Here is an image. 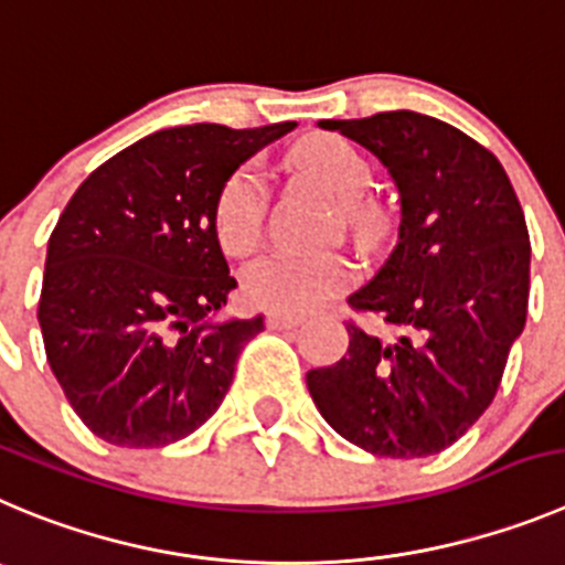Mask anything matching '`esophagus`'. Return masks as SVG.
<instances>
[{
    "instance_id": "esophagus-1",
    "label": "esophagus",
    "mask_w": 565,
    "mask_h": 565,
    "mask_svg": "<svg viewBox=\"0 0 565 565\" xmlns=\"http://www.w3.org/2000/svg\"><path fill=\"white\" fill-rule=\"evenodd\" d=\"M303 323V315L298 312H267V326L270 329H295Z\"/></svg>"
}]
</instances>
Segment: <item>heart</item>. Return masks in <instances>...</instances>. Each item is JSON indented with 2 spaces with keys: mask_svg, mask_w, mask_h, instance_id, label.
<instances>
[{
  "mask_svg": "<svg viewBox=\"0 0 565 565\" xmlns=\"http://www.w3.org/2000/svg\"><path fill=\"white\" fill-rule=\"evenodd\" d=\"M292 163L340 200L342 220L360 239L382 228V211L365 192L373 183L367 158L342 136L318 134L292 150ZM267 186L253 163H242L220 183L211 203V231L228 256H247L262 236ZM356 270L342 253H270L242 276V289L256 307L273 312H303L351 287Z\"/></svg>",
  "mask_w": 565,
  "mask_h": 565,
  "instance_id": "1",
  "label": "heart"
}]
</instances>
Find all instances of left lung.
Returning a JSON list of instances; mask_svg holds the SVG:
<instances>
[{"label":"left lung","mask_w":565,"mask_h":565,"mask_svg":"<svg viewBox=\"0 0 565 565\" xmlns=\"http://www.w3.org/2000/svg\"><path fill=\"white\" fill-rule=\"evenodd\" d=\"M371 150L402 194L398 242L348 307V354L307 373L320 415L360 449L413 460L449 449L490 407L530 298V234L499 158L435 116L320 119Z\"/></svg>","instance_id":"8db88e82"}]
</instances>
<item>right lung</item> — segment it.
Masks as SVG:
<instances>
[{"label":"right lung","instance_id":"add662e5","mask_svg":"<svg viewBox=\"0 0 565 565\" xmlns=\"http://www.w3.org/2000/svg\"><path fill=\"white\" fill-rule=\"evenodd\" d=\"M295 122L183 125L97 167L46 247V362L105 443L158 449L217 413L262 318L211 320L236 287L211 231L220 183Z\"/></svg>","mask_w":565,"mask_h":565}]
</instances>
